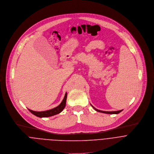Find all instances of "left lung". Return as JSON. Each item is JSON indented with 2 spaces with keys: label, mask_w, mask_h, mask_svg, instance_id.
<instances>
[{
  "label": "left lung",
  "mask_w": 154,
  "mask_h": 154,
  "mask_svg": "<svg viewBox=\"0 0 154 154\" xmlns=\"http://www.w3.org/2000/svg\"><path fill=\"white\" fill-rule=\"evenodd\" d=\"M92 107H94V109L97 110V112H101V113H108V114H118L119 113H120L121 111H122V110H118V111H114V112H106V111H102V110H98L96 108H95L93 106L91 105Z\"/></svg>",
  "instance_id": "1"
}]
</instances>
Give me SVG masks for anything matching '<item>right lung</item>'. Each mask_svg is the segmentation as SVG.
<instances>
[{
	"instance_id": "1",
	"label": "right lung",
	"mask_w": 154,
	"mask_h": 154,
	"mask_svg": "<svg viewBox=\"0 0 154 154\" xmlns=\"http://www.w3.org/2000/svg\"><path fill=\"white\" fill-rule=\"evenodd\" d=\"M67 93L65 95V97L63 100V101L61 102V103L57 106L56 107L47 110V111H43V112H35V111H33L30 109H28V110L33 113V115H35V116H38V117H48V116H53L54 115L58 114L60 112H62L63 110V109H64L65 106H66V100H67Z\"/></svg>"
}]
</instances>
